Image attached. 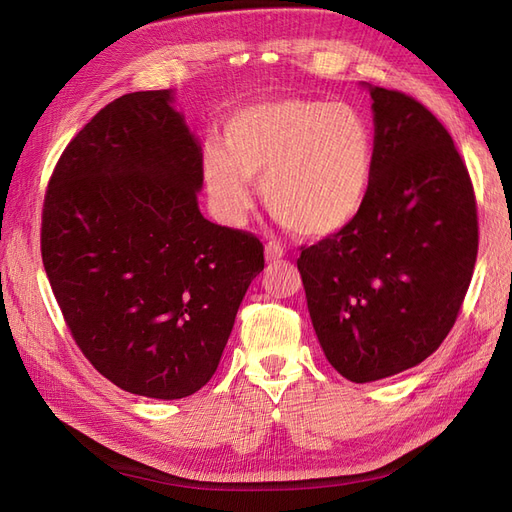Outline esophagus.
Listing matches in <instances>:
<instances>
[{
    "instance_id": "1",
    "label": "esophagus",
    "mask_w": 512,
    "mask_h": 512,
    "mask_svg": "<svg viewBox=\"0 0 512 512\" xmlns=\"http://www.w3.org/2000/svg\"><path fill=\"white\" fill-rule=\"evenodd\" d=\"M284 256H286V250H284L282 243L269 241L265 245V258H267V262H277V260H282Z\"/></svg>"
}]
</instances>
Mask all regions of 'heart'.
<instances>
[{
	"instance_id": "heart-1",
	"label": "heart",
	"mask_w": 512,
	"mask_h": 512,
	"mask_svg": "<svg viewBox=\"0 0 512 512\" xmlns=\"http://www.w3.org/2000/svg\"><path fill=\"white\" fill-rule=\"evenodd\" d=\"M374 170V134L346 102L275 98L243 106L209 147V196L230 222L252 205L247 181H260L265 207L299 237H327L361 211Z\"/></svg>"
}]
</instances>
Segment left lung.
<instances>
[{"instance_id":"obj_1","label":"left lung","mask_w":512,"mask_h":512,"mask_svg":"<svg viewBox=\"0 0 512 512\" xmlns=\"http://www.w3.org/2000/svg\"><path fill=\"white\" fill-rule=\"evenodd\" d=\"M374 170L361 211L301 245L297 267L329 363L374 382L423 363L451 333L478 254L472 179L429 108L371 87Z\"/></svg>"}]
</instances>
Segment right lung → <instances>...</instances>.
I'll list each match as a JSON object with an SVG mask.
<instances>
[{"mask_svg":"<svg viewBox=\"0 0 512 512\" xmlns=\"http://www.w3.org/2000/svg\"><path fill=\"white\" fill-rule=\"evenodd\" d=\"M168 89L134 91L61 153L42 205L46 277L76 346L119 389L211 380L265 247L198 209L203 151Z\"/></svg>","mask_w":512,"mask_h":512,"instance_id":"1","label":"right lung"}]
</instances>
